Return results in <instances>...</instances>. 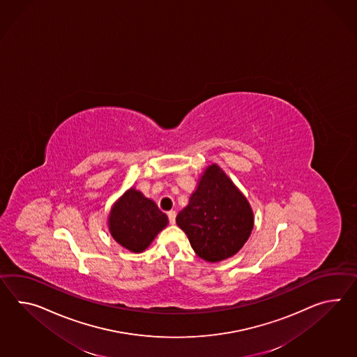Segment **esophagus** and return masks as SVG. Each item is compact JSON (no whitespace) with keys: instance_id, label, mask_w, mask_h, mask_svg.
<instances>
[{"instance_id":"34e87169","label":"esophagus","mask_w":357,"mask_h":357,"mask_svg":"<svg viewBox=\"0 0 357 357\" xmlns=\"http://www.w3.org/2000/svg\"><path fill=\"white\" fill-rule=\"evenodd\" d=\"M167 218H169V223H170V225H174L175 218H176V211H174V210L169 211V213H167Z\"/></svg>"}]
</instances>
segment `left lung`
I'll return each mask as SVG.
<instances>
[{"label": "left lung", "instance_id": "1", "mask_svg": "<svg viewBox=\"0 0 357 357\" xmlns=\"http://www.w3.org/2000/svg\"><path fill=\"white\" fill-rule=\"evenodd\" d=\"M252 223L249 202L217 165L206 169L188 205L176 215L192 249L208 261L235 255L252 234Z\"/></svg>", "mask_w": 357, "mask_h": 357}]
</instances>
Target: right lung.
<instances>
[{
    "instance_id": "1",
    "label": "right lung",
    "mask_w": 357,
    "mask_h": 357,
    "mask_svg": "<svg viewBox=\"0 0 357 357\" xmlns=\"http://www.w3.org/2000/svg\"><path fill=\"white\" fill-rule=\"evenodd\" d=\"M166 225L167 218L156 204L135 190L126 192L109 215L114 240L134 252H143Z\"/></svg>"
}]
</instances>
